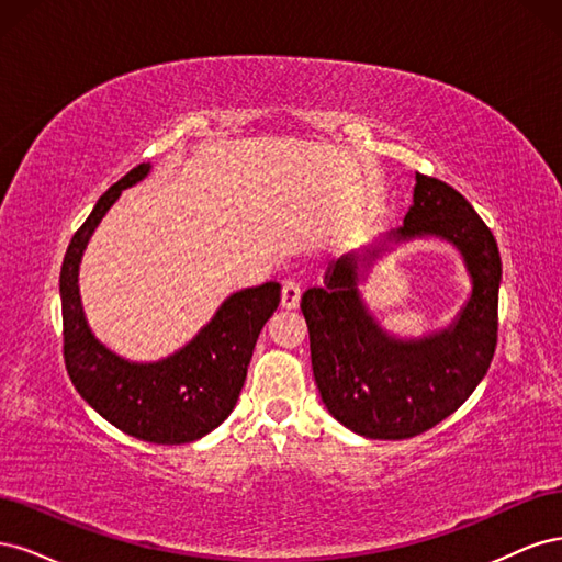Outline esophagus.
I'll use <instances>...</instances> for the list:
<instances>
[{
  "instance_id": "esophagus-1",
  "label": "esophagus",
  "mask_w": 562,
  "mask_h": 562,
  "mask_svg": "<svg viewBox=\"0 0 562 562\" xmlns=\"http://www.w3.org/2000/svg\"><path fill=\"white\" fill-rule=\"evenodd\" d=\"M300 293H302L300 283L285 281L283 288H281V304H283V307H285V310H295L297 304H300Z\"/></svg>"
}]
</instances>
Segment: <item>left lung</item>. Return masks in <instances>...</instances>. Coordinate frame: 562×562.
Wrapping results in <instances>:
<instances>
[{
	"label": "left lung",
	"instance_id": "1",
	"mask_svg": "<svg viewBox=\"0 0 562 562\" xmlns=\"http://www.w3.org/2000/svg\"><path fill=\"white\" fill-rule=\"evenodd\" d=\"M415 180L396 239L434 234L462 250L473 293L454 326L417 342L382 333L356 291V258L330 265L323 285L304 291L300 302L321 398L337 422L366 438L403 440L436 427L473 394L497 347L495 236L454 187L424 173Z\"/></svg>",
	"mask_w": 562,
	"mask_h": 562
}]
</instances>
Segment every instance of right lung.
Segmentation results:
<instances>
[{"label":"right lung","instance_id":"add662e5","mask_svg":"<svg viewBox=\"0 0 562 562\" xmlns=\"http://www.w3.org/2000/svg\"><path fill=\"white\" fill-rule=\"evenodd\" d=\"M138 164L98 199L75 232L60 267L63 359L79 396L116 429L147 443L180 446L213 431L234 411L250 356L281 302L277 281L234 293L190 345L159 363H128L91 335L81 312L77 271L89 236L124 187L143 180Z\"/></svg>","mask_w":562,"mask_h":562}]
</instances>
